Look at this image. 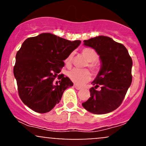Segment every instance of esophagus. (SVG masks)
Listing matches in <instances>:
<instances>
[{
	"label": "esophagus",
	"mask_w": 146,
	"mask_h": 146,
	"mask_svg": "<svg viewBox=\"0 0 146 146\" xmlns=\"http://www.w3.org/2000/svg\"><path fill=\"white\" fill-rule=\"evenodd\" d=\"M74 87H75V88H76L77 90H80V89H82V87L78 86V85H77V84H74Z\"/></svg>",
	"instance_id": "1"
}]
</instances>
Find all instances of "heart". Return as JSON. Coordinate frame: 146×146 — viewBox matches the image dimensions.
<instances>
[{
  "instance_id": "obj_1",
  "label": "heart",
  "mask_w": 146,
  "mask_h": 146,
  "mask_svg": "<svg viewBox=\"0 0 146 146\" xmlns=\"http://www.w3.org/2000/svg\"><path fill=\"white\" fill-rule=\"evenodd\" d=\"M82 55L86 58L88 62L86 66L93 72V73H97L99 71V66L96 60L98 58V55L97 52L92 48H84L81 51ZM73 53H70L68 56L64 60L66 67H71L73 62ZM68 77L73 82L78 85H82L84 83L89 81L90 79V72L86 69H73L68 73Z\"/></svg>"
}]
</instances>
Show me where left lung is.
<instances>
[{
    "label": "left lung",
    "instance_id": "left-lung-1",
    "mask_svg": "<svg viewBox=\"0 0 146 146\" xmlns=\"http://www.w3.org/2000/svg\"><path fill=\"white\" fill-rule=\"evenodd\" d=\"M100 56L102 65L90 88V98L82 103L85 109L96 115L110 113L123 102L132 83V60L122 44L100 36L84 41ZM98 87L100 90H97Z\"/></svg>",
    "mask_w": 146,
    "mask_h": 146
}]
</instances>
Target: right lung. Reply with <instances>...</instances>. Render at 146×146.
Listing matches in <instances>:
<instances>
[{
  "label": "right lung",
  "mask_w": 146,
  "mask_h": 146,
  "mask_svg": "<svg viewBox=\"0 0 146 146\" xmlns=\"http://www.w3.org/2000/svg\"><path fill=\"white\" fill-rule=\"evenodd\" d=\"M80 43L49 33L25 40L16 53L14 67L18 94L25 105L45 113L59 103L64 91L73 84L68 77L58 74L64 60ZM57 76L59 82L55 83Z\"/></svg>",
  "instance_id": "add662e5"
}]
</instances>
